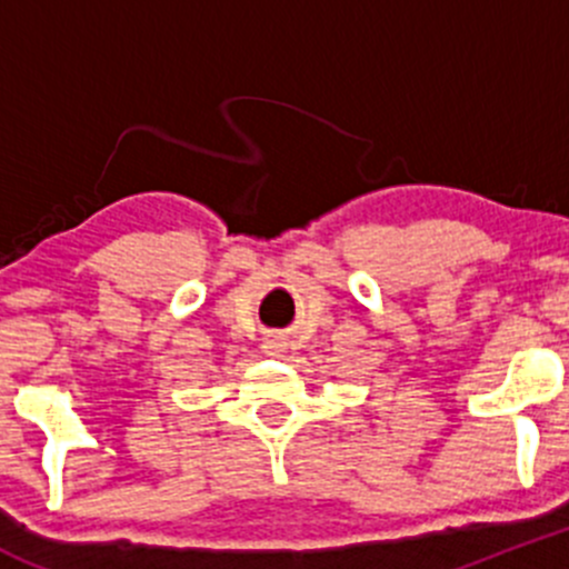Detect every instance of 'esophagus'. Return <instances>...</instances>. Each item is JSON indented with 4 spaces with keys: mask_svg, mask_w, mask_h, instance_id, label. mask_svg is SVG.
Instances as JSON below:
<instances>
[{
    "mask_svg": "<svg viewBox=\"0 0 569 569\" xmlns=\"http://www.w3.org/2000/svg\"><path fill=\"white\" fill-rule=\"evenodd\" d=\"M263 349H267L269 355H280V352H283V349H286V343L280 341V338H269V341L263 343Z\"/></svg>",
    "mask_w": 569,
    "mask_h": 569,
    "instance_id": "esophagus-1",
    "label": "esophagus"
}]
</instances>
